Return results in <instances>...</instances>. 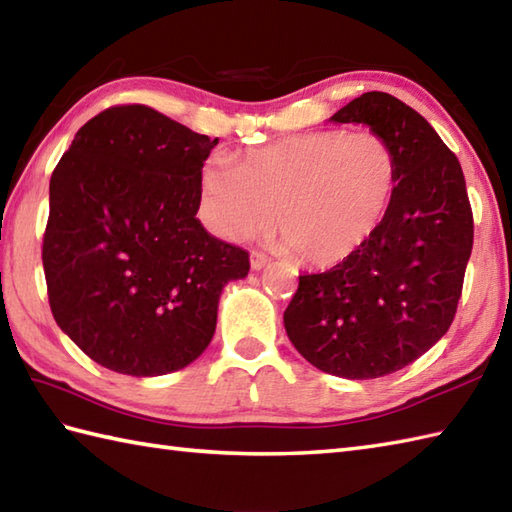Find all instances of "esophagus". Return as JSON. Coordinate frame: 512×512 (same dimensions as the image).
Wrapping results in <instances>:
<instances>
[{
  "instance_id": "34e87169",
  "label": "esophagus",
  "mask_w": 512,
  "mask_h": 512,
  "mask_svg": "<svg viewBox=\"0 0 512 512\" xmlns=\"http://www.w3.org/2000/svg\"><path fill=\"white\" fill-rule=\"evenodd\" d=\"M268 262H270L268 255L259 253V250H253V253H250V268L253 270H262Z\"/></svg>"
}]
</instances>
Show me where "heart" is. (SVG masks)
I'll list each match as a JSON object with an SVG mask.
<instances>
[{"instance_id":"b5f03b06","label":"heart","mask_w":512,"mask_h":512,"mask_svg":"<svg viewBox=\"0 0 512 512\" xmlns=\"http://www.w3.org/2000/svg\"><path fill=\"white\" fill-rule=\"evenodd\" d=\"M398 187L400 160L385 136L317 129L239 151L231 162L211 160L200 220L239 242L270 231L277 212L284 250L306 266L334 268L372 242Z\"/></svg>"}]
</instances>
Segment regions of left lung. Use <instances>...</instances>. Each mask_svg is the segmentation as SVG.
Segmentation results:
<instances>
[{
	"instance_id": "8db88e82",
	"label": "left lung",
	"mask_w": 512,
	"mask_h": 512,
	"mask_svg": "<svg viewBox=\"0 0 512 512\" xmlns=\"http://www.w3.org/2000/svg\"><path fill=\"white\" fill-rule=\"evenodd\" d=\"M330 121L385 136L400 160V187L361 253L299 275L284 325L321 372L367 380L398 372L447 334L473 248V211L458 156L396 96L365 92Z\"/></svg>"
}]
</instances>
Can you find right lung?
Instances as JSON below:
<instances>
[{
	"mask_svg": "<svg viewBox=\"0 0 512 512\" xmlns=\"http://www.w3.org/2000/svg\"><path fill=\"white\" fill-rule=\"evenodd\" d=\"M215 145L147 105H114L52 171L41 248L52 317L112 372L193 363L213 339L222 288L248 275L246 250L195 217Z\"/></svg>",
	"mask_w": 512,
	"mask_h": 512,
	"instance_id": "right-lung-1",
	"label": "right lung"
}]
</instances>
